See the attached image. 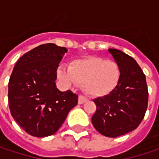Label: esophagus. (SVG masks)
I'll list each match as a JSON object with an SVG mask.
<instances>
[{
    "label": "esophagus",
    "mask_w": 159,
    "mask_h": 159,
    "mask_svg": "<svg viewBox=\"0 0 159 159\" xmlns=\"http://www.w3.org/2000/svg\"><path fill=\"white\" fill-rule=\"evenodd\" d=\"M87 101V98L84 96H79V98H78V103L79 104H84V102Z\"/></svg>",
    "instance_id": "1"
}]
</instances>
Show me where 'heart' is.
Instances as JSON below:
<instances>
[{
    "label": "heart",
    "instance_id": "1",
    "mask_svg": "<svg viewBox=\"0 0 159 159\" xmlns=\"http://www.w3.org/2000/svg\"><path fill=\"white\" fill-rule=\"evenodd\" d=\"M57 76L65 85L83 84V89L89 96L103 98L118 87L121 71L118 62L113 60L91 56L72 61L68 68L60 66Z\"/></svg>",
    "mask_w": 159,
    "mask_h": 159
}]
</instances>
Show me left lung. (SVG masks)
<instances>
[{"label":"left lung","instance_id":"obj_1","mask_svg":"<svg viewBox=\"0 0 159 159\" xmlns=\"http://www.w3.org/2000/svg\"><path fill=\"white\" fill-rule=\"evenodd\" d=\"M120 67L121 78L109 96L94 99L97 111L92 117L96 130L108 137H118L135 130L143 120L148 104L145 75L134 58L109 48Z\"/></svg>","mask_w":159,"mask_h":159}]
</instances>
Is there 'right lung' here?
<instances>
[{
	"mask_svg": "<svg viewBox=\"0 0 159 159\" xmlns=\"http://www.w3.org/2000/svg\"><path fill=\"white\" fill-rule=\"evenodd\" d=\"M67 48L47 43L24 54L16 62L8 84V101L13 118L28 134H54L78 96L56 87L57 68Z\"/></svg>",
	"mask_w": 159,
	"mask_h": 159,
	"instance_id": "obj_1",
	"label": "right lung"
}]
</instances>
